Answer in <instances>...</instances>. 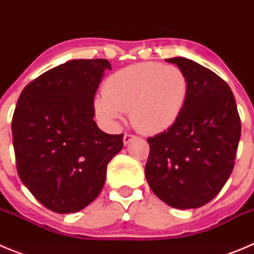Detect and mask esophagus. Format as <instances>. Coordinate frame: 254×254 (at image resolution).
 <instances>
[{
	"label": "esophagus",
	"instance_id": "1",
	"mask_svg": "<svg viewBox=\"0 0 254 254\" xmlns=\"http://www.w3.org/2000/svg\"><path fill=\"white\" fill-rule=\"evenodd\" d=\"M134 138H136V136H134V134L125 133V136H123V143H125V145H127V143H129L132 140H134Z\"/></svg>",
	"mask_w": 254,
	"mask_h": 254
}]
</instances>
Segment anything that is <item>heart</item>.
<instances>
[{
	"mask_svg": "<svg viewBox=\"0 0 254 254\" xmlns=\"http://www.w3.org/2000/svg\"><path fill=\"white\" fill-rule=\"evenodd\" d=\"M188 77L183 69L160 62H142L108 77L103 96L94 102L100 121L114 125L129 113L134 128L158 133L181 116L188 96Z\"/></svg>",
	"mask_w": 254,
	"mask_h": 254,
	"instance_id": "b5f03b06",
	"label": "heart"
}]
</instances>
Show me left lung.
I'll list each match as a JSON object with an SVG mask.
<instances>
[{"label":"left lung","mask_w":254,"mask_h":254,"mask_svg":"<svg viewBox=\"0 0 254 254\" xmlns=\"http://www.w3.org/2000/svg\"><path fill=\"white\" fill-rule=\"evenodd\" d=\"M167 61L187 75V102L167 131L147 138L145 176L161 201L176 208H197L210 202L232 174L241 117L220 76L187 58Z\"/></svg>","instance_id":"obj_1"}]
</instances>
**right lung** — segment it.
Listing matches in <instances>:
<instances>
[{
    "label": "right lung",
    "mask_w": 254,
    "mask_h": 254,
    "mask_svg": "<svg viewBox=\"0 0 254 254\" xmlns=\"http://www.w3.org/2000/svg\"><path fill=\"white\" fill-rule=\"evenodd\" d=\"M107 60H73L42 73L21 91L13 112L12 143L21 182L43 206L69 214L102 192L107 165L123 134L100 131L94 96Z\"/></svg>",
    "instance_id": "add662e5"
}]
</instances>
